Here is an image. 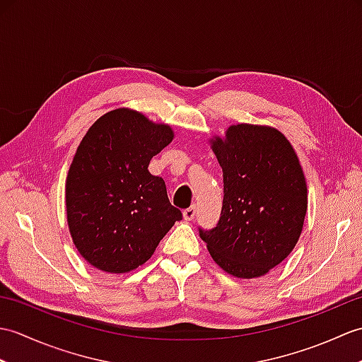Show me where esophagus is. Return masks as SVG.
<instances>
[{"label": "esophagus", "mask_w": 362, "mask_h": 362, "mask_svg": "<svg viewBox=\"0 0 362 362\" xmlns=\"http://www.w3.org/2000/svg\"><path fill=\"white\" fill-rule=\"evenodd\" d=\"M194 216H196V206L194 205H191L189 209L183 210V219H185V221H191Z\"/></svg>", "instance_id": "obj_1"}]
</instances>
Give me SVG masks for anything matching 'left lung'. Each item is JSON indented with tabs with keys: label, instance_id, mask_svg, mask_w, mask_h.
<instances>
[{
	"label": "left lung",
	"instance_id": "obj_1",
	"mask_svg": "<svg viewBox=\"0 0 362 362\" xmlns=\"http://www.w3.org/2000/svg\"><path fill=\"white\" fill-rule=\"evenodd\" d=\"M210 144L224 175V202L218 226L199 235L222 271L258 279L302 235L308 209L302 165L288 138L271 126L232 124Z\"/></svg>",
	"mask_w": 362,
	"mask_h": 362
}]
</instances>
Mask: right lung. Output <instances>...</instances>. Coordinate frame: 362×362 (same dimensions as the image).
<instances>
[{"label":"right lung","mask_w":362,"mask_h":362,"mask_svg":"<svg viewBox=\"0 0 362 362\" xmlns=\"http://www.w3.org/2000/svg\"><path fill=\"white\" fill-rule=\"evenodd\" d=\"M173 138L171 126L126 107L107 112L83 135L66 175V221L76 249L99 271L144 264L182 219L165 180L148 169Z\"/></svg>","instance_id":"add662e5"}]
</instances>
